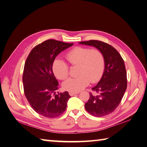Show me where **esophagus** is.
Masks as SVG:
<instances>
[{
	"label": "esophagus",
	"mask_w": 147,
	"mask_h": 147,
	"mask_svg": "<svg viewBox=\"0 0 147 147\" xmlns=\"http://www.w3.org/2000/svg\"><path fill=\"white\" fill-rule=\"evenodd\" d=\"M78 92H69V95L71 96H73L75 94H78Z\"/></svg>",
	"instance_id": "34e87169"
}]
</instances>
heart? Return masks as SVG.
I'll return each mask as SVG.
<instances>
[{
    "mask_svg": "<svg viewBox=\"0 0 147 147\" xmlns=\"http://www.w3.org/2000/svg\"><path fill=\"white\" fill-rule=\"evenodd\" d=\"M66 57L72 65H79L77 77H70L63 83L64 90L70 92H78L87 86L90 81L98 82L104 72L105 59L102 53L97 49L77 47L67 53ZM55 76L63 80L68 76L69 67L64 60L57 57L52 64Z\"/></svg>",
    "mask_w": 147,
    "mask_h": 147,
    "instance_id": "b5f03b06",
    "label": "heart"
}]
</instances>
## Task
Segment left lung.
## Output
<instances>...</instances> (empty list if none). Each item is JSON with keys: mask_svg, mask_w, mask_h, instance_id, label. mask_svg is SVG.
<instances>
[{"mask_svg": "<svg viewBox=\"0 0 147 147\" xmlns=\"http://www.w3.org/2000/svg\"><path fill=\"white\" fill-rule=\"evenodd\" d=\"M79 43L94 47L104 55V74L98 83L92 88L95 93H90V99L84 107L93 116H105L116 109L126 90V70L124 61L116 49L105 42L92 40Z\"/></svg>", "mask_w": 147, "mask_h": 147, "instance_id": "8db88e82", "label": "left lung"}]
</instances>
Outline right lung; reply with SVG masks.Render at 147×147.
Wrapping results in <instances>:
<instances>
[{
	"label": "right lung",
	"instance_id": "right-lung-1",
	"mask_svg": "<svg viewBox=\"0 0 147 147\" xmlns=\"http://www.w3.org/2000/svg\"><path fill=\"white\" fill-rule=\"evenodd\" d=\"M74 43L50 39L35 47L26 61L23 82L24 94L32 108L47 118L63 114L70 96L67 91L55 94L58 82L52 69L56 57Z\"/></svg>",
	"mask_w": 147,
	"mask_h": 147
}]
</instances>
